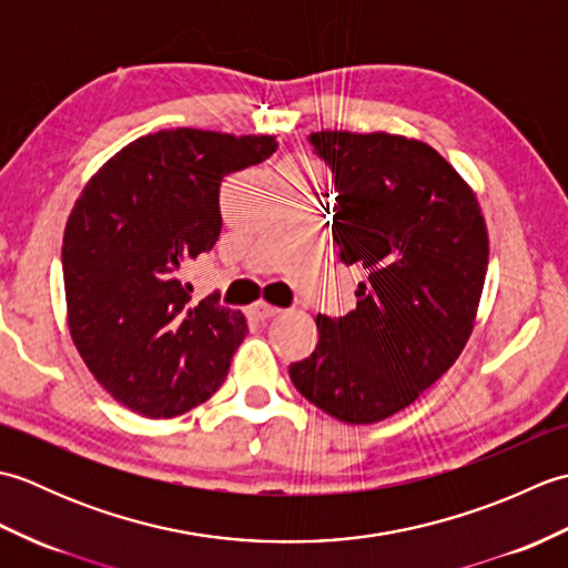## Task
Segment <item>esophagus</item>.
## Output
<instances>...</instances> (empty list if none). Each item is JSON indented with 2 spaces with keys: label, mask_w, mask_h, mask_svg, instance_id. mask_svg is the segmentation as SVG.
I'll use <instances>...</instances> for the list:
<instances>
[{
  "label": "esophagus",
  "mask_w": 568,
  "mask_h": 568,
  "mask_svg": "<svg viewBox=\"0 0 568 568\" xmlns=\"http://www.w3.org/2000/svg\"><path fill=\"white\" fill-rule=\"evenodd\" d=\"M251 315L256 317V320H268V317L281 315V310L273 307V305H268V303H256V305L251 307Z\"/></svg>",
  "instance_id": "34e87169"
}]
</instances>
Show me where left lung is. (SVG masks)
Instances as JSON below:
<instances>
[{
  "label": "left lung",
  "instance_id": "1",
  "mask_svg": "<svg viewBox=\"0 0 568 568\" xmlns=\"http://www.w3.org/2000/svg\"><path fill=\"white\" fill-rule=\"evenodd\" d=\"M307 141L332 171L339 258L364 281L356 310L317 317V348L291 364V381L322 413L371 425L415 403L464 352L488 268L486 222L427 143L383 131Z\"/></svg>",
  "mask_w": 568,
  "mask_h": 568
}]
</instances>
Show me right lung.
Segmentation results:
<instances>
[{
	"instance_id": "1",
	"label": "right lung",
	"mask_w": 568,
	"mask_h": 568,
	"mask_svg": "<svg viewBox=\"0 0 568 568\" xmlns=\"http://www.w3.org/2000/svg\"><path fill=\"white\" fill-rule=\"evenodd\" d=\"M275 149L273 136L159 131L119 151L72 207L68 327L92 376L134 413L183 415L224 383L246 320L220 293L192 305L185 275L220 239L222 180Z\"/></svg>"
}]
</instances>
